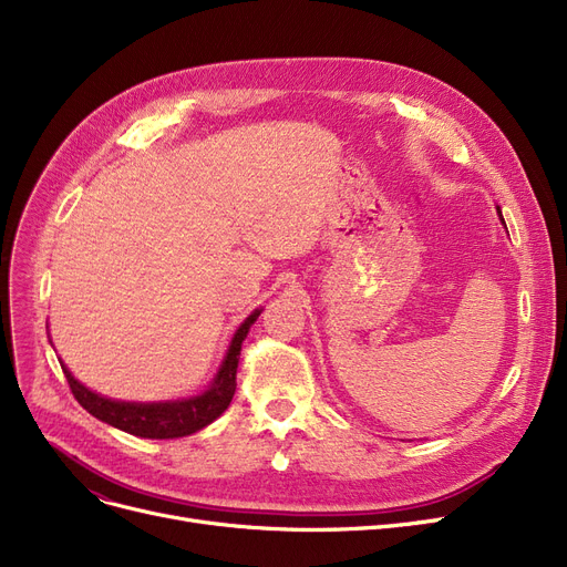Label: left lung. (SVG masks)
<instances>
[{"mask_svg":"<svg viewBox=\"0 0 567 567\" xmlns=\"http://www.w3.org/2000/svg\"><path fill=\"white\" fill-rule=\"evenodd\" d=\"M498 214H501V208H498ZM501 220H503V216H501Z\"/></svg>","mask_w":567,"mask_h":567,"instance_id":"8db88e82","label":"left lung"}]
</instances>
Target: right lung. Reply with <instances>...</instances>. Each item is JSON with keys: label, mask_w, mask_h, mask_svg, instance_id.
Here are the masks:
<instances>
[{"label": "right lung", "mask_w": 567, "mask_h": 567, "mask_svg": "<svg viewBox=\"0 0 567 567\" xmlns=\"http://www.w3.org/2000/svg\"><path fill=\"white\" fill-rule=\"evenodd\" d=\"M259 315L261 310H255L241 326H238V331L231 338L225 361L216 379L212 381V385H208L202 395H195L188 400L148 402V404L107 400L96 395L94 391L84 389V385L66 370L64 363H62V370L71 385V393L89 413L94 415V419L142 439L188 436L206 427L208 423H214L229 406L236 391V368H238V355H241V344Z\"/></svg>", "instance_id": "right-lung-1"}]
</instances>
